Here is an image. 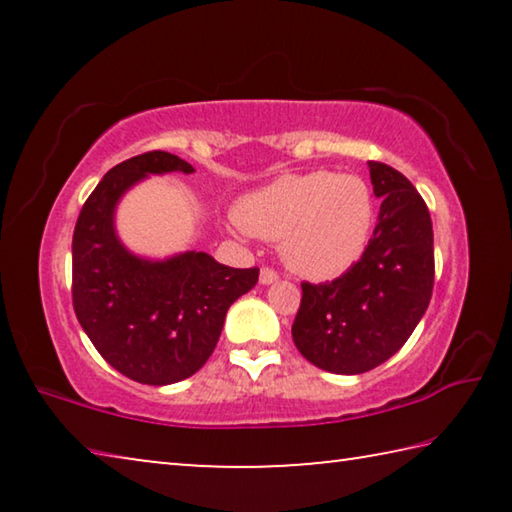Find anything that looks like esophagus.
I'll return each instance as SVG.
<instances>
[{
	"instance_id": "1",
	"label": "esophagus",
	"mask_w": 512,
	"mask_h": 512,
	"mask_svg": "<svg viewBox=\"0 0 512 512\" xmlns=\"http://www.w3.org/2000/svg\"><path fill=\"white\" fill-rule=\"evenodd\" d=\"M259 282L264 284H273V282H277V273L273 271V268H262V271H259Z\"/></svg>"
}]
</instances>
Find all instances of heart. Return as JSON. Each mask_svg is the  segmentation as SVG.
Here are the masks:
<instances>
[{
    "mask_svg": "<svg viewBox=\"0 0 512 512\" xmlns=\"http://www.w3.org/2000/svg\"><path fill=\"white\" fill-rule=\"evenodd\" d=\"M235 216L250 235L280 241L289 271L329 280L366 250L375 203L366 180L352 173H287L241 198Z\"/></svg>",
    "mask_w": 512,
    "mask_h": 512,
    "instance_id": "heart-1",
    "label": "heart"
}]
</instances>
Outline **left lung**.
Instances as JSON below:
<instances>
[{"mask_svg":"<svg viewBox=\"0 0 512 512\" xmlns=\"http://www.w3.org/2000/svg\"><path fill=\"white\" fill-rule=\"evenodd\" d=\"M381 198L372 239L348 273L325 284L302 282L293 343L334 375L377 368L402 348L429 307L433 228L427 205L400 171L368 162Z\"/></svg>","mask_w":512,"mask_h":512,"instance_id":"1","label":"left lung"}]
</instances>
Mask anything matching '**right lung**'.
<instances>
[{
    "instance_id": "1",
    "label": "right lung",
    "mask_w": 512,
    "mask_h": 512,
    "mask_svg": "<svg viewBox=\"0 0 512 512\" xmlns=\"http://www.w3.org/2000/svg\"><path fill=\"white\" fill-rule=\"evenodd\" d=\"M173 171L194 167L164 151L112 167L85 201L72 239V300L83 332L112 368L149 386L201 370L230 305L259 277L257 268H230L198 250L149 259L121 244V198L149 176Z\"/></svg>"
}]
</instances>
